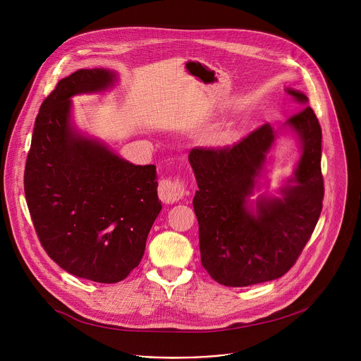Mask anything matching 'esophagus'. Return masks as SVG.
Masks as SVG:
<instances>
[{"mask_svg": "<svg viewBox=\"0 0 361 361\" xmlns=\"http://www.w3.org/2000/svg\"><path fill=\"white\" fill-rule=\"evenodd\" d=\"M184 184L180 180H163L159 185V197L166 204L178 202L184 197Z\"/></svg>", "mask_w": 361, "mask_h": 361, "instance_id": "1", "label": "esophagus"}]
</instances>
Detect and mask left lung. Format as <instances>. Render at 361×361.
I'll return each mask as SVG.
<instances>
[{
	"mask_svg": "<svg viewBox=\"0 0 361 361\" xmlns=\"http://www.w3.org/2000/svg\"><path fill=\"white\" fill-rule=\"evenodd\" d=\"M286 91L304 109L280 130L264 124L233 147L190 151L188 161L198 185L192 205L201 264L227 287H247L284 276L310 240L322 213V127L312 107H305L307 95L294 88ZM287 130L300 147L293 174L279 197L261 195L252 202L268 152Z\"/></svg>",
	"mask_w": 361,
	"mask_h": 361,
	"instance_id": "8db88e82",
	"label": "left lung"
}]
</instances>
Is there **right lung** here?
Instances as JSON below:
<instances>
[{
	"label": "right lung",
	"instance_id": "add662e5",
	"mask_svg": "<svg viewBox=\"0 0 361 361\" xmlns=\"http://www.w3.org/2000/svg\"><path fill=\"white\" fill-rule=\"evenodd\" d=\"M117 82L106 68H81L59 81L42 102L28 151L24 191L37 235L67 273L118 283L144 255L161 212L156 166H135L77 130L73 97Z\"/></svg>",
	"mask_w": 361,
	"mask_h": 361
}]
</instances>
